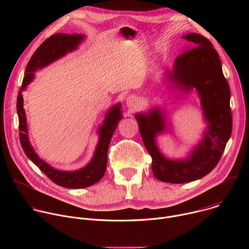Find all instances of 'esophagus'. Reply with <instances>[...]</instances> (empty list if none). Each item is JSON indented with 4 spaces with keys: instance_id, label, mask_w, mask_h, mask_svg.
<instances>
[{
    "instance_id": "obj_1",
    "label": "esophagus",
    "mask_w": 249,
    "mask_h": 249,
    "mask_svg": "<svg viewBox=\"0 0 249 249\" xmlns=\"http://www.w3.org/2000/svg\"><path fill=\"white\" fill-rule=\"evenodd\" d=\"M126 104L130 108H136L139 105V98L136 95H130L126 99Z\"/></svg>"
}]
</instances>
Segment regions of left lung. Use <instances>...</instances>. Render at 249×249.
<instances>
[{"label":"left lung","instance_id":"8db88e82","mask_svg":"<svg viewBox=\"0 0 249 249\" xmlns=\"http://www.w3.org/2000/svg\"><path fill=\"white\" fill-rule=\"evenodd\" d=\"M183 38L188 45L175 59L166 78L174 89L183 92L196 89L208 123L202 141L186 159L168 160L156 144L157 135L165 131L160 108L135 115L142 140L153 160V173L157 179L168 183L191 182L210 173L218 164L232 129L231 90L218 52L203 35L189 33Z\"/></svg>","mask_w":249,"mask_h":249}]
</instances>
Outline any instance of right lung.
<instances>
[{
    "instance_id": "1",
    "label": "right lung",
    "mask_w": 249,
    "mask_h": 249,
    "mask_svg": "<svg viewBox=\"0 0 249 249\" xmlns=\"http://www.w3.org/2000/svg\"><path fill=\"white\" fill-rule=\"evenodd\" d=\"M85 39L83 34H65L56 33L47 38L31 56L26 68L21 89L18 91L17 100V110L18 115V130L21 148L26 157L48 177L54 183L72 189L89 187L98 182L107 165V152L111 137L116 130L119 121L123 118L121 105L116 104L107 111L103 124L98 129L99 140L91 160L83 168L75 171H63L56 169L41 160L34 152L28 140L25 112L23 109L22 90L32 82L34 74L38 69L46 67L54 61L65 56L68 52H72L78 48Z\"/></svg>"
}]
</instances>
